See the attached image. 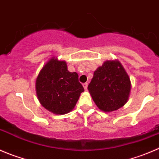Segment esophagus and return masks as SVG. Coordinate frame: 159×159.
Instances as JSON below:
<instances>
[{"label": "esophagus", "instance_id": "esophagus-1", "mask_svg": "<svg viewBox=\"0 0 159 159\" xmlns=\"http://www.w3.org/2000/svg\"><path fill=\"white\" fill-rule=\"evenodd\" d=\"M88 84H88L87 82L84 83V84H83V86H84V90H85V91L88 89Z\"/></svg>", "mask_w": 159, "mask_h": 159}]
</instances>
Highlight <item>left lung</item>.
Wrapping results in <instances>:
<instances>
[{
	"label": "left lung",
	"instance_id": "obj_1",
	"mask_svg": "<svg viewBox=\"0 0 159 159\" xmlns=\"http://www.w3.org/2000/svg\"><path fill=\"white\" fill-rule=\"evenodd\" d=\"M88 89L98 108L111 112L121 108L128 102L131 81L118 61H106L94 72Z\"/></svg>",
	"mask_w": 159,
	"mask_h": 159
}]
</instances>
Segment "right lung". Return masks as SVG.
<instances>
[{"label": "right lung", "mask_w": 159, "mask_h": 159, "mask_svg": "<svg viewBox=\"0 0 159 159\" xmlns=\"http://www.w3.org/2000/svg\"><path fill=\"white\" fill-rule=\"evenodd\" d=\"M35 87L41 105L56 115H65L73 110L84 91L78 74L68 71L66 62L54 57L39 72Z\"/></svg>", "instance_id": "right-lung-1"}]
</instances>
